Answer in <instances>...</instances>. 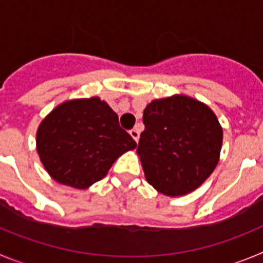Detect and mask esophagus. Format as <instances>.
I'll return each mask as SVG.
<instances>
[{"mask_svg": "<svg viewBox=\"0 0 263 263\" xmlns=\"http://www.w3.org/2000/svg\"><path fill=\"white\" fill-rule=\"evenodd\" d=\"M129 135L132 136V139H134L135 141H139V136H140V132H139V129L137 128H132L131 131H129Z\"/></svg>", "mask_w": 263, "mask_h": 263, "instance_id": "obj_1", "label": "esophagus"}]
</instances>
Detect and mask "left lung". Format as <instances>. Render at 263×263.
Listing matches in <instances>:
<instances>
[{
	"mask_svg": "<svg viewBox=\"0 0 263 263\" xmlns=\"http://www.w3.org/2000/svg\"><path fill=\"white\" fill-rule=\"evenodd\" d=\"M137 155L149 184L167 196L198 189L219 162L223 129L214 111L186 96L155 99L144 110Z\"/></svg>",
	"mask_w": 263,
	"mask_h": 263,
	"instance_id": "8db88e82",
	"label": "left lung"
}]
</instances>
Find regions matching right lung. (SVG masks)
I'll list each match as a JSON object with an SVG mask.
<instances>
[{
  "label": "right lung",
  "mask_w": 263,
  "mask_h": 263,
  "mask_svg": "<svg viewBox=\"0 0 263 263\" xmlns=\"http://www.w3.org/2000/svg\"><path fill=\"white\" fill-rule=\"evenodd\" d=\"M135 148L117 112L98 97L61 103L36 132L37 155L49 176L74 189L102 179L117 158Z\"/></svg>",
  "instance_id": "add662e5"
}]
</instances>
